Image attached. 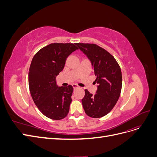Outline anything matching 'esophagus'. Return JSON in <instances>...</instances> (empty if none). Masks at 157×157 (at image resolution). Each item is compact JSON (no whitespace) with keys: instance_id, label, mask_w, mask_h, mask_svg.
Returning a JSON list of instances; mask_svg holds the SVG:
<instances>
[{"instance_id":"34e87169","label":"esophagus","mask_w":157,"mask_h":157,"mask_svg":"<svg viewBox=\"0 0 157 157\" xmlns=\"http://www.w3.org/2000/svg\"><path fill=\"white\" fill-rule=\"evenodd\" d=\"M72 86H73V88H74V89H76V88H78V85H77V84H73L72 85Z\"/></svg>"}]
</instances>
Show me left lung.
Returning a JSON list of instances; mask_svg holds the SVG:
<instances>
[{
    "label": "left lung",
    "mask_w": 157,
    "mask_h": 157,
    "mask_svg": "<svg viewBox=\"0 0 157 157\" xmlns=\"http://www.w3.org/2000/svg\"><path fill=\"white\" fill-rule=\"evenodd\" d=\"M78 48L92 63L96 77L97 91L94 95L85 90L82 99L84 110L92 118H100L110 112L120 97L122 73L119 65L109 52L95 44L77 43Z\"/></svg>",
    "instance_id": "8db88e82"
}]
</instances>
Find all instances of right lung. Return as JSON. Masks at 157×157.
<instances>
[{
	"mask_svg": "<svg viewBox=\"0 0 157 157\" xmlns=\"http://www.w3.org/2000/svg\"><path fill=\"white\" fill-rule=\"evenodd\" d=\"M77 43H52L40 49L32 59L29 71L31 97L40 111L53 120L64 118L69 111L73 88L58 86L56 78L68 56L78 48Z\"/></svg>",
	"mask_w": 157,
	"mask_h": 157,
	"instance_id": "right-lung-1",
	"label": "right lung"
}]
</instances>
